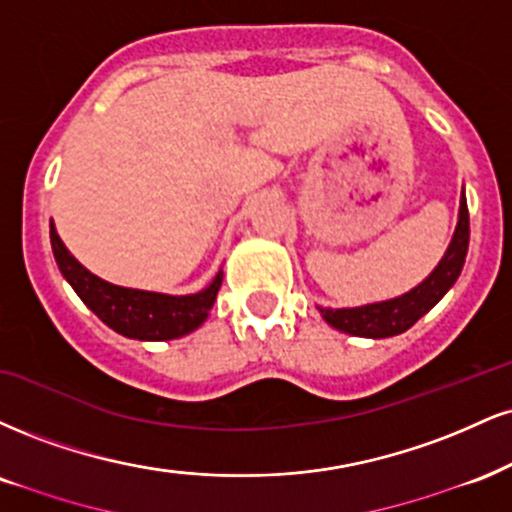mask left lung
Wrapping results in <instances>:
<instances>
[{
	"label": "left lung",
	"instance_id": "8db88e82",
	"mask_svg": "<svg viewBox=\"0 0 512 512\" xmlns=\"http://www.w3.org/2000/svg\"><path fill=\"white\" fill-rule=\"evenodd\" d=\"M467 245H470V212H467V200L463 190L458 229H455V236L451 245H448L446 255H443L439 267L429 274V279H424L410 293L386 300V303L350 307V310H324V307H319V312H322L326 322L334 326V329L346 331V334L353 336L386 338L403 334L422 315H427L443 295L448 293V288L458 281L460 272H463Z\"/></svg>",
	"mask_w": 512,
	"mask_h": 512
}]
</instances>
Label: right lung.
<instances>
[{"instance_id": "obj_1", "label": "right lung", "mask_w": 512, "mask_h": 512, "mask_svg": "<svg viewBox=\"0 0 512 512\" xmlns=\"http://www.w3.org/2000/svg\"><path fill=\"white\" fill-rule=\"evenodd\" d=\"M54 260L64 279L71 283L78 298L112 326L116 334L138 338V341H169L186 336L205 322L221 288V272L205 291L193 295H164L150 291L121 288L90 274L61 243L54 224L49 226Z\"/></svg>"}]
</instances>
